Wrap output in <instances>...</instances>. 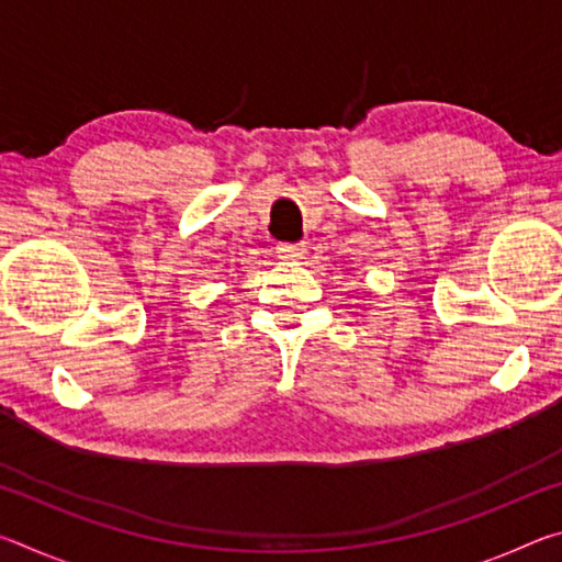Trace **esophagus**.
<instances>
[{
  "mask_svg": "<svg viewBox=\"0 0 562 562\" xmlns=\"http://www.w3.org/2000/svg\"><path fill=\"white\" fill-rule=\"evenodd\" d=\"M278 255L282 260H300L304 255V243H280Z\"/></svg>",
  "mask_w": 562,
  "mask_h": 562,
  "instance_id": "obj_1",
  "label": "esophagus"
}]
</instances>
